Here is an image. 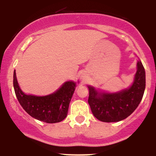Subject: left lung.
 I'll use <instances>...</instances> for the list:
<instances>
[{
	"instance_id": "left-lung-1",
	"label": "left lung",
	"mask_w": 156,
	"mask_h": 156,
	"mask_svg": "<svg viewBox=\"0 0 156 156\" xmlns=\"http://www.w3.org/2000/svg\"><path fill=\"white\" fill-rule=\"evenodd\" d=\"M146 87L145 69L140 60L131 87L116 94L99 93L89 88L88 103L94 117L103 122H116L126 119L137 108Z\"/></svg>"
}]
</instances>
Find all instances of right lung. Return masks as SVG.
I'll use <instances>...</instances> for the list:
<instances>
[{"mask_svg": "<svg viewBox=\"0 0 156 156\" xmlns=\"http://www.w3.org/2000/svg\"><path fill=\"white\" fill-rule=\"evenodd\" d=\"M13 87L19 103L31 117L46 123H56L67 116L75 83L67 81L56 93L45 97L26 95L20 88L14 71Z\"/></svg>", "mask_w": 156, "mask_h": 156, "instance_id": "1", "label": "right lung"}]
</instances>
